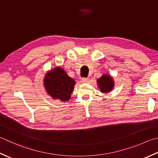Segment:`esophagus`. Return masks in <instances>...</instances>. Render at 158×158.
I'll use <instances>...</instances> for the list:
<instances>
[{"mask_svg": "<svg viewBox=\"0 0 158 158\" xmlns=\"http://www.w3.org/2000/svg\"><path fill=\"white\" fill-rule=\"evenodd\" d=\"M81 81L83 83H85V82H88V79L86 78V77H82V78L81 79Z\"/></svg>", "mask_w": 158, "mask_h": 158, "instance_id": "obj_1", "label": "esophagus"}]
</instances>
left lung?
<instances>
[{"label": "left lung", "instance_id": "8db88e82", "mask_svg": "<svg viewBox=\"0 0 158 158\" xmlns=\"http://www.w3.org/2000/svg\"><path fill=\"white\" fill-rule=\"evenodd\" d=\"M101 91L103 92H108L111 91L114 87V81L108 75H103L101 78L97 80Z\"/></svg>", "mask_w": 158, "mask_h": 158}]
</instances>
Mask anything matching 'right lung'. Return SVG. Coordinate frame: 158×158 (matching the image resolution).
<instances>
[{
    "label": "right lung",
    "instance_id": "1",
    "mask_svg": "<svg viewBox=\"0 0 158 158\" xmlns=\"http://www.w3.org/2000/svg\"><path fill=\"white\" fill-rule=\"evenodd\" d=\"M75 81L61 68H56L46 75L44 85L46 91L53 98L63 101L70 99Z\"/></svg>",
    "mask_w": 158,
    "mask_h": 158
}]
</instances>
